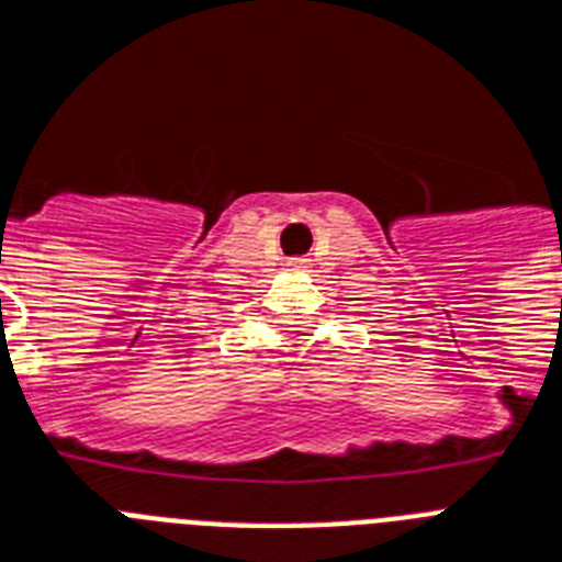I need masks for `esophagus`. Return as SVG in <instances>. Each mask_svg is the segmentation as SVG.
<instances>
[{"instance_id": "34e87169", "label": "esophagus", "mask_w": 562, "mask_h": 562, "mask_svg": "<svg viewBox=\"0 0 562 562\" xmlns=\"http://www.w3.org/2000/svg\"><path fill=\"white\" fill-rule=\"evenodd\" d=\"M290 267H295V269H302V267H304V260H302V258H295V260H290Z\"/></svg>"}]
</instances>
